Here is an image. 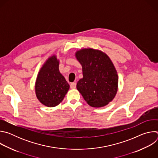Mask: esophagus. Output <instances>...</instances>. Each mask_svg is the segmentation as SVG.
<instances>
[{
    "label": "esophagus",
    "mask_w": 158,
    "mask_h": 158,
    "mask_svg": "<svg viewBox=\"0 0 158 158\" xmlns=\"http://www.w3.org/2000/svg\"><path fill=\"white\" fill-rule=\"evenodd\" d=\"M70 87L71 89H75L76 87V82H73L70 84Z\"/></svg>",
    "instance_id": "1"
}]
</instances>
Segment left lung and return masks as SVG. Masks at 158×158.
Listing matches in <instances>:
<instances>
[{
	"mask_svg": "<svg viewBox=\"0 0 158 158\" xmlns=\"http://www.w3.org/2000/svg\"><path fill=\"white\" fill-rule=\"evenodd\" d=\"M76 57L82 67L83 77L77 83V89L92 107L107 105L117 93L118 76L109 57L101 51L83 49Z\"/></svg>",
	"mask_w": 158,
	"mask_h": 158,
	"instance_id": "obj_1",
	"label": "left lung"
}]
</instances>
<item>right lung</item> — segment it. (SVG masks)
Instances as JSON below:
<instances>
[{
  "label": "right lung",
  "instance_id": "1",
  "mask_svg": "<svg viewBox=\"0 0 158 158\" xmlns=\"http://www.w3.org/2000/svg\"><path fill=\"white\" fill-rule=\"evenodd\" d=\"M59 60L56 56L48 59L40 69L35 82V94L44 106L55 107L64 99L69 85L59 70Z\"/></svg>",
  "mask_w": 158,
  "mask_h": 158
}]
</instances>
